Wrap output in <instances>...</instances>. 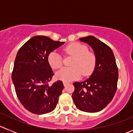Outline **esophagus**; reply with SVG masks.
<instances>
[{"label": "esophagus", "mask_w": 133, "mask_h": 133, "mask_svg": "<svg viewBox=\"0 0 133 133\" xmlns=\"http://www.w3.org/2000/svg\"><path fill=\"white\" fill-rule=\"evenodd\" d=\"M63 84H64V87H66V86L67 85V84H69V83H66V82H63Z\"/></svg>", "instance_id": "1"}]
</instances>
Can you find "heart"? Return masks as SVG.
Here are the masks:
<instances>
[{
	"label": "heart",
	"instance_id": "obj_1",
	"mask_svg": "<svg viewBox=\"0 0 133 133\" xmlns=\"http://www.w3.org/2000/svg\"><path fill=\"white\" fill-rule=\"evenodd\" d=\"M66 53L74 56L70 67L61 69L56 72L57 78L63 82H70L78 79L83 75L87 77L92 73L96 64V57L92 52L88 51V48L81 43L70 44L64 49ZM48 63L53 69H58L63 65V60L61 55L52 51L48 56Z\"/></svg>",
	"mask_w": 133,
	"mask_h": 133
}]
</instances>
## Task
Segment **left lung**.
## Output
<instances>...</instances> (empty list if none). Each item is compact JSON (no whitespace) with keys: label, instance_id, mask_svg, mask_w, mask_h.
<instances>
[{"label":"left lung","instance_id":"8db88e82","mask_svg":"<svg viewBox=\"0 0 133 133\" xmlns=\"http://www.w3.org/2000/svg\"><path fill=\"white\" fill-rule=\"evenodd\" d=\"M92 48L96 64L90 77L73 83L72 95L77 109L87 112H97L106 107L117 91L118 72L112 49L93 36L79 38Z\"/></svg>","mask_w":133,"mask_h":133}]
</instances>
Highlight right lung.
<instances>
[{"instance_id": "right-lung-1", "label": "right lung", "mask_w": 133, "mask_h": 133, "mask_svg": "<svg viewBox=\"0 0 133 133\" xmlns=\"http://www.w3.org/2000/svg\"><path fill=\"white\" fill-rule=\"evenodd\" d=\"M64 43L47 36H35L17 52L12 80L20 102L30 112L43 115L56 108L64 85L61 81L48 84L54 75L48 56Z\"/></svg>"}]
</instances>
